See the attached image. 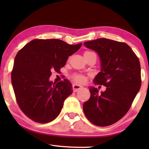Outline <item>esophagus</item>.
Returning <instances> with one entry per match:
<instances>
[{
  "label": "esophagus",
  "mask_w": 149,
  "mask_h": 149,
  "mask_svg": "<svg viewBox=\"0 0 149 149\" xmlns=\"http://www.w3.org/2000/svg\"><path fill=\"white\" fill-rule=\"evenodd\" d=\"M82 86H81L80 85H77V84H73L72 85V88H73V91L74 92H77V91H79V89L82 88Z\"/></svg>",
  "instance_id": "obj_1"
}]
</instances>
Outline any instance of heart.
<instances>
[{
  "mask_svg": "<svg viewBox=\"0 0 149 149\" xmlns=\"http://www.w3.org/2000/svg\"><path fill=\"white\" fill-rule=\"evenodd\" d=\"M73 79H74V81H76V82L78 83H82L85 81V77L84 76L81 74H75L73 77Z\"/></svg>",
  "mask_w": 149,
  "mask_h": 149,
  "instance_id": "obj_1",
  "label": "heart"
}]
</instances>
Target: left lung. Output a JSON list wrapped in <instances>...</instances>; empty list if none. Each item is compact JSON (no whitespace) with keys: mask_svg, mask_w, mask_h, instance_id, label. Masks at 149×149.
Segmentation results:
<instances>
[{"mask_svg":"<svg viewBox=\"0 0 149 149\" xmlns=\"http://www.w3.org/2000/svg\"><path fill=\"white\" fill-rule=\"evenodd\" d=\"M100 60V72L93 79L107 89L89 87L91 95L83 104V111L91 123L105 127L119 121L127 113L141 86L139 59L125 42L97 38L84 42Z\"/></svg>","mask_w":149,"mask_h":149,"instance_id":"obj_1","label":"left lung"}]
</instances>
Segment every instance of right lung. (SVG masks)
I'll list each match as a JSON object with an SVG mask.
<instances>
[{
  "mask_svg": "<svg viewBox=\"0 0 149 149\" xmlns=\"http://www.w3.org/2000/svg\"><path fill=\"white\" fill-rule=\"evenodd\" d=\"M82 43L69 45L59 39H34L16 55L11 83L22 112L40 123L52 121L62 111L64 100L72 93L67 79L49 81L52 71L60 72L68 57Z\"/></svg>",
  "mask_w": 149,
  "mask_h": 149,
  "instance_id": "add662e5",
  "label": "right lung"
}]
</instances>
